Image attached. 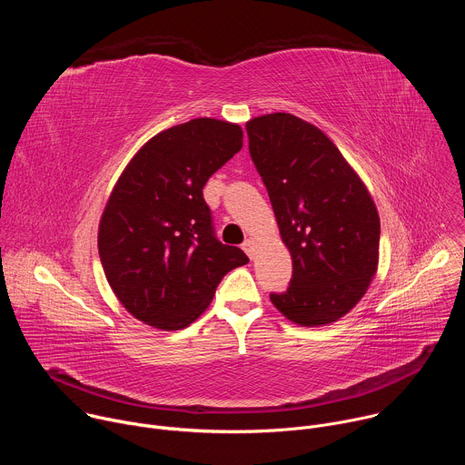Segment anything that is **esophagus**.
I'll return each mask as SVG.
<instances>
[{"label": "esophagus", "instance_id": "obj_1", "mask_svg": "<svg viewBox=\"0 0 465 465\" xmlns=\"http://www.w3.org/2000/svg\"><path fill=\"white\" fill-rule=\"evenodd\" d=\"M255 248H257V244H255V241L253 239H246L244 242H242V250L246 252V255L252 259L253 257V253H255Z\"/></svg>", "mask_w": 465, "mask_h": 465}]
</instances>
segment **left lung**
Segmentation results:
<instances>
[{
	"mask_svg": "<svg viewBox=\"0 0 465 465\" xmlns=\"http://www.w3.org/2000/svg\"><path fill=\"white\" fill-rule=\"evenodd\" d=\"M246 134L292 257L289 289L271 300L294 323L335 322L377 271L381 223L371 196L335 143L292 114L253 117Z\"/></svg>",
	"mask_w": 465,
	"mask_h": 465,
	"instance_id": "1",
	"label": "left lung"
}]
</instances>
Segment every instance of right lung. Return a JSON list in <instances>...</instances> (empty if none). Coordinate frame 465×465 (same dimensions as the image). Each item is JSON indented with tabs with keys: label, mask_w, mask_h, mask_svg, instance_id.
Segmentation results:
<instances>
[{
	"label": "right lung",
	"mask_w": 465,
	"mask_h": 465,
	"mask_svg": "<svg viewBox=\"0 0 465 465\" xmlns=\"http://www.w3.org/2000/svg\"><path fill=\"white\" fill-rule=\"evenodd\" d=\"M242 147L239 124L198 117L171 126L130 160L99 224L106 280L128 312L165 331L210 305L221 280L248 262L223 244L203 189Z\"/></svg>",
	"instance_id": "right-lung-1"
}]
</instances>
